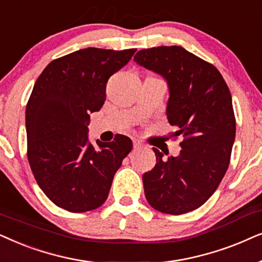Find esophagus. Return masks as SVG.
Masks as SVG:
<instances>
[{
    "instance_id": "1",
    "label": "esophagus",
    "mask_w": 262,
    "mask_h": 262,
    "mask_svg": "<svg viewBox=\"0 0 262 262\" xmlns=\"http://www.w3.org/2000/svg\"><path fill=\"white\" fill-rule=\"evenodd\" d=\"M133 147H134L135 149H140V148H146V147H147V146H146L145 144H142L141 141L134 140V141H133Z\"/></svg>"
}]
</instances>
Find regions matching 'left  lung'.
<instances>
[{
  "mask_svg": "<svg viewBox=\"0 0 262 262\" xmlns=\"http://www.w3.org/2000/svg\"><path fill=\"white\" fill-rule=\"evenodd\" d=\"M134 62L159 74L169 87L166 116L182 135L180 155L153 148L157 164L142 175L145 196L155 210L182 214L212 196L229 167L236 121L229 87L214 66L182 47L137 52Z\"/></svg>",
  "mask_w": 262,
  "mask_h": 262,
  "instance_id": "1",
  "label": "left lung"
}]
</instances>
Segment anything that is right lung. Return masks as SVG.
Instances as JSON below:
<instances>
[{"mask_svg":"<svg viewBox=\"0 0 262 262\" xmlns=\"http://www.w3.org/2000/svg\"><path fill=\"white\" fill-rule=\"evenodd\" d=\"M135 51L81 49L50 62L34 83L26 105L27 157L38 186L56 206L75 213L102 206L133 148L121 134L93 146L87 125L105 102L107 80Z\"/></svg>","mask_w":262,"mask_h":262,"instance_id":"1","label":"right lung"}]
</instances>
